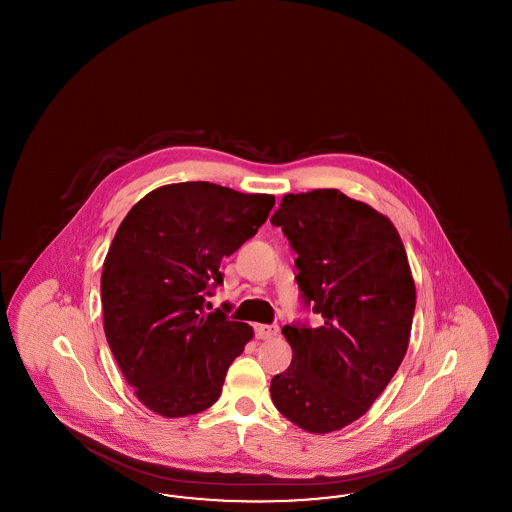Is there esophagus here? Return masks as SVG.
Returning a JSON list of instances; mask_svg holds the SVG:
<instances>
[{
	"label": "esophagus",
	"instance_id": "34e87169",
	"mask_svg": "<svg viewBox=\"0 0 512 512\" xmlns=\"http://www.w3.org/2000/svg\"><path fill=\"white\" fill-rule=\"evenodd\" d=\"M280 328L276 324H255V336L259 340H268V338H274L278 336Z\"/></svg>",
	"mask_w": 512,
	"mask_h": 512
}]
</instances>
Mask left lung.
<instances>
[{
	"label": "left lung",
	"mask_w": 512,
	"mask_h": 512,
	"mask_svg": "<svg viewBox=\"0 0 512 512\" xmlns=\"http://www.w3.org/2000/svg\"><path fill=\"white\" fill-rule=\"evenodd\" d=\"M270 222L297 253L303 303L322 318L282 328L292 365L272 378L270 397L299 428L328 434L368 411L407 353L411 267L391 220L340 190L284 195Z\"/></svg>",
	"instance_id": "1"
}]
</instances>
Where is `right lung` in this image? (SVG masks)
Returning a JSON list of instances; mask_svg holds the SVG:
<instances>
[{
  "mask_svg": "<svg viewBox=\"0 0 512 512\" xmlns=\"http://www.w3.org/2000/svg\"><path fill=\"white\" fill-rule=\"evenodd\" d=\"M274 195L180 182L142 197L101 274L105 338L124 380L153 413L178 418L219 399L228 366L253 338L226 309L205 313L220 261L265 224Z\"/></svg>",
  "mask_w": 512,
  "mask_h": 512,
  "instance_id": "add662e5",
  "label": "right lung"
}]
</instances>
